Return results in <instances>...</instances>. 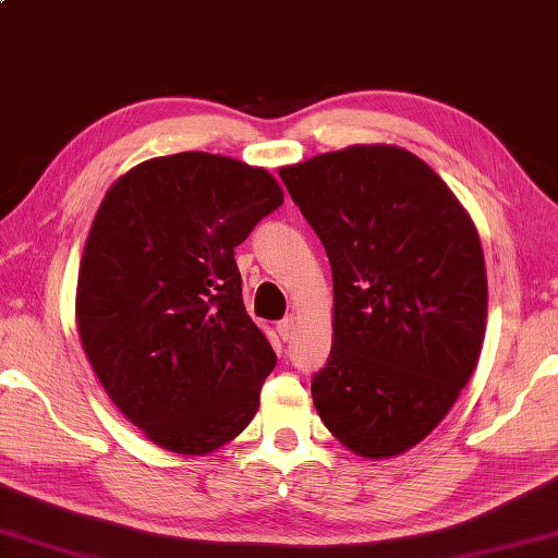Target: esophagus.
<instances>
[{"label": "esophagus", "instance_id": "1", "mask_svg": "<svg viewBox=\"0 0 558 558\" xmlns=\"http://www.w3.org/2000/svg\"><path fill=\"white\" fill-rule=\"evenodd\" d=\"M277 331H279V336L283 338V341H291L293 333H295V317H293V315L283 317V319L277 324Z\"/></svg>", "mask_w": 558, "mask_h": 558}]
</instances>
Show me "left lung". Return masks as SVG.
Segmentation results:
<instances>
[{"label": "left lung", "mask_w": 558, "mask_h": 558, "mask_svg": "<svg viewBox=\"0 0 558 558\" xmlns=\"http://www.w3.org/2000/svg\"><path fill=\"white\" fill-rule=\"evenodd\" d=\"M333 275V341L312 400L366 459L410 450L478 364L487 277L475 225L398 146L357 144L279 170Z\"/></svg>", "instance_id": "8db88e82"}]
</instances>
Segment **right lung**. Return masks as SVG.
Returning a JSON list of instances; mask_svg holds the SVG:
<instances>
[{"label":"right lung","instance_id":"1","mask_svg":"<svg viewBox=\"0 0 558 558\" xmlns=\"http://www.w3.org/2000/svg\"><path fill=\"white\" fill-rule=\"evenodd\" d=\"M281 203L267 170L203 151L144 160L101 201L77 275L80 341L162 450L213 452L260 407L277 355L243 305L234 248Z\"/></svg>","mask_w":558,"mask_h":558}]
</instances>
